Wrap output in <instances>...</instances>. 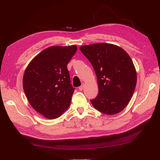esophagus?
Returning <instances> with one entry per match:
<instances>
[{
  "instance_id": "1",
  "label": "esophagus",
  "mask_w": 160,
  "mask_h": 160,
  "mask_svg": "<svg viewBox=\"0 0 160 160\" xmlns=\"http://www.w3.org/2000/svg\"><path fill=\"white\" fill-rule=\"evenodd\" d=\"M84 86H85V84L84 83H83L81 85V86H80L79 88V91H82L83 89V88H84Z\"/></svg>"
}]
</instances>
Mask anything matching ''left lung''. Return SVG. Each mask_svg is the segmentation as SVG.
Listing matches in <instances>:
<instances>
[{"instance_id": "1", "label": "left lung", "mask_w": 160, "mask_h": 160, "mask_svg": "<svg viewBox=\"0 0 160 160\" xmlns=\"http://www.w3.org/2000/svg\"><path fill=\"white\" fill-rule=\"evenodd\" d=\"M98 78L99 93L91 100L100 112L114 115L122 111L132 99L137 83V72L128 53L119 46L96 43L80 47Z\"/></svg>"}]
</instances>
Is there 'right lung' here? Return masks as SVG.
Segmentation results:
<instances>
[{"label":"right lung","mask_w":160,"mask_h":160,"mask_svg":"<svg viewBox=\"0 0 160 160\" xmlns=\"http://www.w3.org/2000/svg\"><path fill=\"white\" fill-rule=\"evenodd\" d=\"M76 45L48 47L33 58L23 75L22 84L32 108L45 118H58L69 107L74 88L67 65Z\"/></svg>","instance_id":"obj_1"}]
</instances>
